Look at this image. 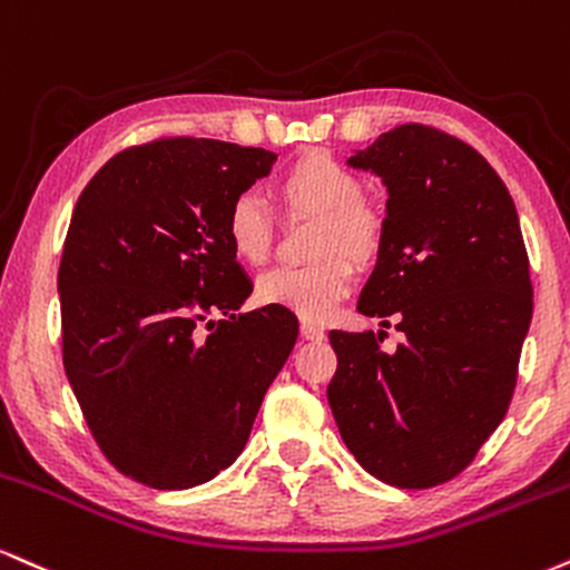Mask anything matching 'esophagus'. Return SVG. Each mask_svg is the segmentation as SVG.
<instances>
[{"label": "esophagus", "instance_id": "obj_1", "mask_svg": "<svg viewBox=\"0 0 570 570\" xmlns=\"http://www.w3.org/2000/svg\"><path fill=\"white\" fill-rule=\"evenodd\" d=\"M301 336L306 341H323L325 338V327L314 325V323H301Z\"/></svg>", "mask_w": 570, "mask_h": 570}]
</instances>
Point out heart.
<instances>
[{
  "mask_svg": "<svg viewBox=\"0 0 570 570\" xmlns=\"http://www.w3.org/2000/svg\"><path fill=\"white\" fill-rule=\"evenodd\" d=\"M274 189L285 207L320 218L314 253L327 258L312 266H277L261 274L256 296L261 304L283 306L304 320H327L354 285L352 264L340 256L367 264L379 253L384 224L360 199V178L331 154H301L279 173ZM224 232L234 256L253 266L264 264L272 247L269 205L253 191L237 194L226 207Z\"/></svg>",
  "mask_w": 570,
  "mask_h": 570,
  "instance_id": "heart-1",
  "label": "heart"
}]
</instances>
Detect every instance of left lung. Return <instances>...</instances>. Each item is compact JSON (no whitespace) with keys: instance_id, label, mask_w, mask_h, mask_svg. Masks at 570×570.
<instances>
[{"instance_id":"left-lung-1","label":"left lung","mask_w":570,"mask_h":570,"mask_svg":"<svg viewBox=\"0 0 570 570\" xmlns=\"http://www.w3.org/2000/svg\"><path fill=\"white\" fill-rule=\"evenodd\" d=\"M346 165L386 189L379 258L357 312L403 331H331L327 403L365 472L397 488L456 478L510 407L533 291L504 180L464 140L424 125L381 132Z\"/></svg>"}]
</instances>
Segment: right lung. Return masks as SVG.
I'll return each instance as SVG.
<instances>
[{"label":"right lung","instance_id":"right-lung-1","mask_svg":"<svg viewBox=\"0 0 570 570\" xmlns=\"http://www.w3.org/2000/svg\"><path fill=\"white\" fill-rule=\"evenodd\" d=\"M274 159L163 138L119 151L79 194L58 272L63 367L100 451L136 483L184 491L234 464L296 346L291 309L237 314L253 283L224 232Z\"/></svg>","mask_w":570,"mask_h":570}]
</instances>
